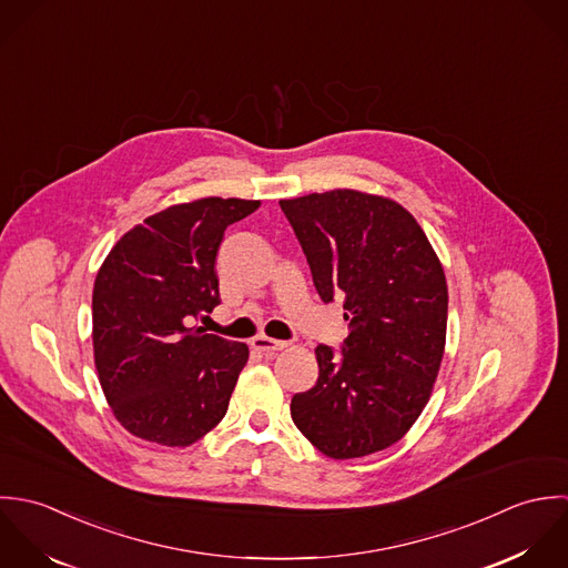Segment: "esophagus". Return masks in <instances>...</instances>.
<instances>
[{
	"mask_svg": "<svg viewBox=\"0 0 568 568\" xmlns=\"http://www.w3.org/2000/svg\"><path fill=\"white\" fill-rule=\"evenodd\" d=\"M250 344H252V348H254V351H258V353H265V355H270V353H276V351H283V348H287V342L274 341V338H267V336H256V338L250 342Z\"/></svg>",
	"mask_w": 568,
	"mask_h": 568,
	"instance_id": "1",
	"label": "esophagus"
}]
</instances>
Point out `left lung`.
I'll return each instance as SVG.
<instances>
[{
    "mask_svg": "<svg viewBox=\"0 0 568 568\" xmlns=\"http://www.w3.org/2000/svg\"><path fill=\"white\" fill-rule=\"evenodd\" d=\"M325 303L344 301L338 357L316 348L318 382L292 419L336 460L397 444L426 408L446 351L448 283L417 220L395 200L336 189L278 202Z\"/></svg>",
    "mask_w": 568,
    "mask_h": 568,
    "instance_id": "obj_1",
    "label": "left lung"
}]
</instances>
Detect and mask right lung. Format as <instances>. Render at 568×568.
<instances>
[{"label": "right lung", "instance_id": "right-lung-1", "mask_svg": "<svg viewBox=\"0 0 568 568\" xmlns=\"http://www.w3.org/2000/svg\"><path fill=\"white\" fill-rule=\"evenodd\" d=\"M258 200L202 197L124 232L92 294L99 382L133 437L186 448L211 433L247 362V344L191 327L220 303L215 256L230 224Z\"/></svg>", "mask_w": 568, "mask_h": 568}]
</instances>
